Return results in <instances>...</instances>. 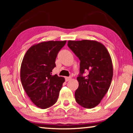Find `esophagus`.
Here are the masks:
<instances>
[{
  "instance_id": "1",
  "label": "esophagus",
  "mask_w": 133,
  "mask_h": 133,
  "mask_svg": "<svg viewBox=\"0 0 133 133\" xmlns=\"http://www.w3.org/2000/svg\"><path fill=\"white\" fill-rule=\"evenodd\" d=\"M71 77H65V80H66V82H68V81L71 80Z\"/></svg>"
}]
</instances>
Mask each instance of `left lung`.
<instances>
[{
    "label": "left lung",
    "instance_id": "left-lung-1",
    "mask_svg": "<svg viewBox=\"0 0 133 133\" xmlns=\"http://www.w3.org/2000/svg\"><path fill=\"white\" fill-rule=\"evenodd\" d=\"M69 48L80 60L76 102L86 109L98 105L111 84L113 68L111 56L102 43L91 40H69ZM84 71L88 75L83 77Z\"/></svg>",
    "mask_w": 133,
    "mask_h": 133
}]
</instances>
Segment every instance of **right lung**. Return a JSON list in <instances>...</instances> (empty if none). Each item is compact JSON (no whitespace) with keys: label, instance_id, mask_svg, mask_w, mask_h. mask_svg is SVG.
<instances>
[{"label":"right lung","instance_id":"1","mask_svg":"<svg viewBox=\"0 0 133 133\" xmlns=\"http://www.w3.org/2000/svg\"><path fill=\"white\" fill-rule=\"evenodd\" d=\"M66 43L46 41L33 44L26 51L21 67L23 89L37 107L45 109L57 100L65 79L52 75L57 53Z\"/></svg>","mask_w":133,"mask_h":133}]
</instances>
